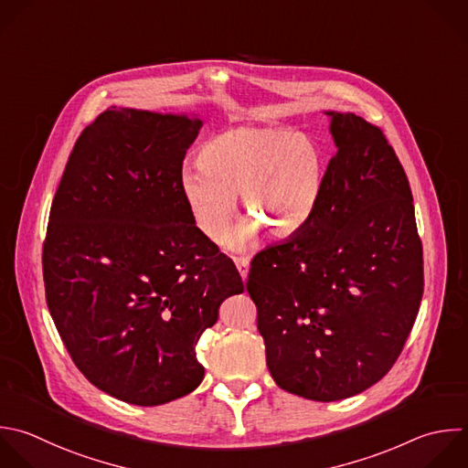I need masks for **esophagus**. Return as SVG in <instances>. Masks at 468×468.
<instances>
[{
	"label": "esophagus",
	"mask_w": 468,
	"mask_h": 468,
	"mask_svg": "<svg viewBox=\"0 0 468 468\" xmlns=\"http://www.w3.org/2000/svg\"><path fill=\"white\" fill-rule=\"evenodd\" d=\"M234 263L241 274L243 280H247V274H249V267H250V260L247 256H236L234 258Z\"/></svg>",
	"instance_id": "34e87169"
}]
</instances>
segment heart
<instances>
[{
  "mask_svg": "<svg viewBox=\"0 0 468 468\" xmlns=\"http://www.w3.org/2000/svg\"><path fill=\"white\" fill-rule=\"evenodd\" d=\"M199 166H185L179 188L196 229L219 243L236 214L247 218L230 245L247 247L260 229L274 239H292L316 216L327 177L325 152L311 135L280 126L245 124L207 141Z\"/></svg>",
  "mask_w": 468,
  "mask_h": 468,
  "instance_id": "heart-1",
  "label": "heart"
}]
</instances>
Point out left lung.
<instances>
[{
  "instance_id": "8db88e82",
  "label": "left lung",
  "mask_w": 468,
  "mask_h": 468,
  "mask_svg": "<svg viewBox=\"0 0 468 468\" xmlns=\"http://www.w3.org/2000/svg\"><path fill=\"white\" fill-rule=\"evenodd\" d=\"M336 154L302 234L252 258L267 367L294 395L329 402L378 382L422 298V245L408 177L380 128L325 112Z\"/></svg>"
}]
</instances>
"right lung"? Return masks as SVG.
I'll return each instance as SVG.
<instances>
[{"instance_id":"right-lung-1","label":"right lung","mask_w":468,"mask_h":468,"mask_svg":"<svg viewBox=\"0 0 468 468\" xmlns=\"http://www.w3.org/2000/svg\"><path fill=\"white\" fill-rule=\"evenodd\" d=\"M203 122L112 106L79 137L44 241L49 313L99 389L137 406L194 391L201 333L243 292L234 261L201 236L179 188Z\"/></svg>"}]
</instances>
